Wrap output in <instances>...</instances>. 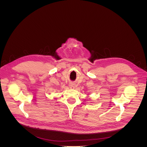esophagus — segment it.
I'll use <instances>...</instances> for the list:
<instances>
[{
	"mask_svg": "<svg viewBox=\"0 0 147 147\" xmlns=\"http://www.w3.org/2000/svg\"><path fill=\"white\" fill-rule=\"evenodd\" d=\"M69 87L71 89H74L75 88V84H74V83H70L69 84Z\"/></svg>",
	"mask_w": 147,
	"mask_h": 147,
	"instance_id": "1",
	"label": "esophagus"
}]
</instances>
